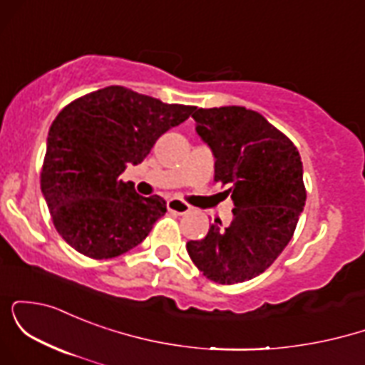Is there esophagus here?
<instances>
[{
  "label": "esophagus",
  "mask_w": 365,
  "mask_h": 365,
  "mask_svg": "<svg viewBox=\"0 0 365 365\" xmlns=\"http://www.w3.org/2000/svg\"><path fill=\"white\" fill-rule=\"evenodd\" d=\"M166 206H168V211L177 212V215H185V212L190 211V206L180 199H170Z\"/></svg>",
  "instance_id": "1"
}]
</instances>
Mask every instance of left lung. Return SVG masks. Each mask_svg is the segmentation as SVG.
<instances>
[{
	"instance_id": "obj_1",
	"label": "left lung",
	"mask_w": 365,
	"mask_h": 365,
	"mask_svg": "<svg viewBox=\"0 0 365 365\" xmlns=\"http://www.w3.org/2000/svg\"><path fill=\"white\" fill-rule=\"evenodd\" d=\"M192 118L235 207L232 223L215 220L206 237L187 242V252L212 282H247L292 240L305 206L302 159L287 135L244 106L194 108Z\"/></svg>"
}]
</instances>
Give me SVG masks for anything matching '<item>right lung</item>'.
I'll list each match as a JSON object with an SVG mask.
<instances>
[{
	"instance_id": "right-lung-1",
	"label": "right lung",
	"mask_w": 365,
	"mask_h": 365,
	"mask_svg": "<svg viewBox=\"0 0 365 365\" xmlns=\"http://www.w3.org/2000/svg\"><path fill=\"white\" fill-rule=\"evenodd\" d=\"M192 111L121 86L63 108L48 133L41 190L66 244L87 257L111 259L149 235L166 212L165 199L139 195L120 175Z\"/></svg>"
}]
</instances>
